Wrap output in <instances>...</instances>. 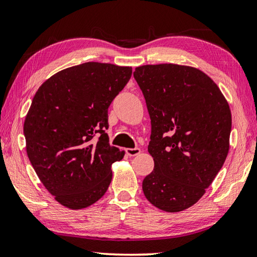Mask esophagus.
I'll return each mask as SVG.
<instances>
[{"mask_svg":"<svg viewBox=\"0 0 257 257\" xmlns=\"http://www.w3.org/2000/svg\"><path fill=\"white\" fill-rule=\"evenodd\" d=\"M125 152H126V154L130 157H135V156H139V154L141 153V149H139V148L131 149V148H128V149L125 150Z\"/></svg>","mask_w":257,"mask_h":257,"instance_id":"obj_1","label":"esophagus"}]
</instances>
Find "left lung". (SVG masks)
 <instances>
[{"instance_id": "obj_1", "label": "left lung", "mask_w": 257, "mask_h": 257, "mask_svg": "<svg viewBox=\"0 0 257 257\" xmlns=\"http://www.w3.org/2000/svg\"><path fill=\"white\" fill-rule=\"evenodd\" d=\"M133 75L151 118L154 169L143 180L144 196L159 209L182 211L204 196L227 158L229 105L215 81L190 66L145 65Z\"/></svg>"}]
</instances>
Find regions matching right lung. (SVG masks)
I'll return each instance as SVG.
<instances>
[{"instance_id": "obj_1", "label": "right lung", "mask_w": 257, "mask_h": 257, "mask_svg": "<svg viewBox=\"0 0 257 257\" xmlns=\"http://www.w3.org/2000/svg\"><path fill=\"white\" fill-rule=\"evenodd\" d=\"M131 76L132 67L85 62L39 87L23 125L27 153L60 205L83 209L107 191L125 153L109 145L107 110Z\"/></svg>"}]
</instances>
